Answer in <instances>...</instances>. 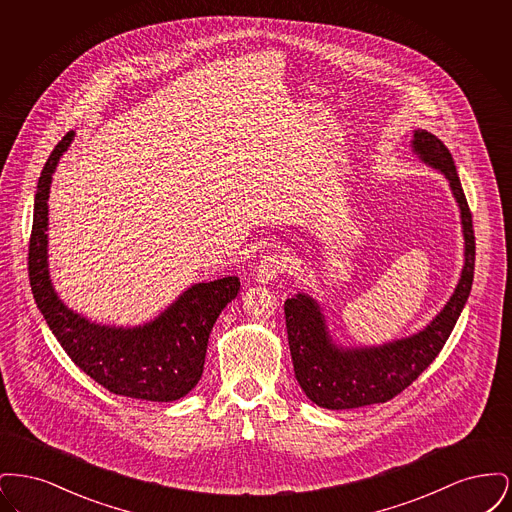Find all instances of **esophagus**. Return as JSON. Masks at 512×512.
I'll list each match as a JSON object with an SVG mask.
<instances>
[{"mask_svg": "<svg viewBox=\"0 0 512 512\" xmlns=\"http://www.w3.org/2000/svg\"><path fill=\"white\" fill-rule=\"evenodd\" d=\"M284 270H286V259H284L282 255H278V253H267V255L259 261L257 270H255V276H257L259 282L268 284V282H272L274 278H278Z\"/></svg>", "mask_w": 512, "mask_h": 512, "instance_id": "obj_1", "label": "esophagus"}]
</instances>
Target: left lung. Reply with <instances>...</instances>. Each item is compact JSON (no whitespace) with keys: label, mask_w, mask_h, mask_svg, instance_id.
Returning a JSON list of instances; mask_svg holds the SVG:
<instances>
[{"label":"left lung","mask_w":512,"mask_h":512,"mask_svg":"<svg viewBox=\"0 0 512 512\" xmlns=\"http://www.w3.org/2000/svg\"><path fill=\"white\" fill-rule=\"evenodd\" d=\"M413 151L422 163L438 169L449 180L453 197L459 203L464 236V267L459 284L438 317L424 330L378 347L336 345L320 305L311 295L297 293L286 299L284 313L295 378L318 407L341 411L386 403L409 388L438 357L472 290L476 242L472 213L455 161L443 142L426 130H414Z\"/></svg>","instance_id":"obj_1"}]
</instances>
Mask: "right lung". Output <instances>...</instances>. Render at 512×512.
Listing matches in <instances>:
<instances>
[{
	"mask_svg": "<svg viewBox=\"0 0 512 512\" xmlns=\"http://www.w3.org/2000/svg\"><path fill=\"white\" fill-rule=\"evenodd\" d=\"M73 138L71 130L51 151L34 197L28 276L36 305L74 365L99 386L142 401H176L199 382L209 334L240 292V278L194 284L159 317L134 328L103 326L71 311L49 280L46 232L51 176Z\"/></svg>",
	"mask_w": 512,
	"mask_h": 512,
	"instance_id": "1",
	"label": "right lung"
}]
</instances>
